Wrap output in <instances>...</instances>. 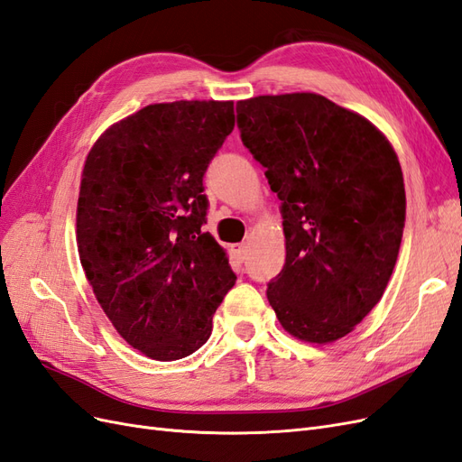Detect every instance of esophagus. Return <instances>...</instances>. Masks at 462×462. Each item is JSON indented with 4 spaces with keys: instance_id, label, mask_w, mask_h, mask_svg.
Wrapping results in <instances>:
<instances>
[{
    "instance_id": "34e87169",
    "label": "esophagus",
    "mask_w": 462,
    "mask_h": 462,
    "mask_svg": "<svg viewBox=\"0 0 462 462\" xmlns=\"http://www.w3.org/2000/svg\"><path fill=\"white\" fill-rule=\"evenodd\" d=\"M233 254H235V258L239 260V262H245V258H246V245H233Z\"/></svg>"
}]
</instances>
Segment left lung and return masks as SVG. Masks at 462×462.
I'll use <instances>...</instances> for the list:
<instances>
[{
	"label": "left lung",
	"instance_id": "8db88e82",
	"mask_svg": "<svg viewBox=\"0 0 462 462\" xmlns=\"http://www.w3.org/2000/svg\"><path fill=\"white\" fill-rule=\"evenodd\" d=\"M243 144L282 200L285 265L268 300L292 337L331 343L380 302L404 227L393 146L362 116L312 92L236 102Z\"/></svg>",
	"mask_w": 462,
	"mask_h": 462
}]
</instances>
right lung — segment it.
Listing matches in <instances>:
<instances>
[{"label":"right lung","mask_w":462,"mask_h":462,"mask_svg":"<svg viewBox=\"0 0 462 462\" xmlns=\"http://www.w3.org/2000/svg\"><path fill=\"white\" fill-rule=\"evenodd\" d=\"M233 127V102L152 104L111 125L87 156L80 263L117 333L153 360L199 351L236 282L202 231V179Z\"/></svg>","instance_id":"1"}]
</instances>
